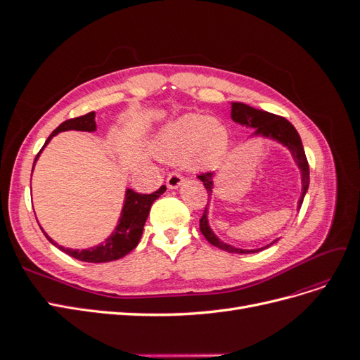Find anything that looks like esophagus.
<instances>
[{
    "instance_id": "obj_1",
    "label": "esophagus",
    "mask_w": 360,
    "mask_h": 360,
    "mask_svg": "<svg viewBox=\"0 0 360 360\" xmlns=\"http://www.w3.org/2000/svg\"><path fill=\"white\" fill-rule=\"evenodd\" d=\"M181 183H183V177L179 172H171L167 177V186L169 189H177Z\"/></svg>"
}]
</instances>
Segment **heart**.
<instances>
[{
  "label": "heart",
  "mask_w": 360,
  "mask_h": 360,
  "mask_svg": "<svg viewBox=\"0 0 360 360\" xmlns=\"http://www.w3.org/2000/svg\"><path fill=\"white\" fill-rule=\"evenodd\" d=\"M230 134L221 120L186 115L172 123L160 139V155L169 160H183L191 169L216 167L226 153Z\"/></svg>",
  "instance_id": "heart-1"
}]
</instances>
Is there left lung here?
I'll list each match as a JSON object with an SVG mask.
<instances>
[{"mask_svg": "<svg viewBox=\"0 0 360 360\" xmlns=\"http://www.w3.org/2000/svg\"><path fill=\"white\" fill-rule=\"evenodd\" d=\"M231 118L236 123H240L248 127H254L255 135L274 138L278 141V143L284 144L285 147H288L291 150L292 158L297 162V165L302 172V197L299 200V209H300L303 198H304V193H307L308 186H309V165H308V159H307V155H304L302 139L297 134V130L294 129V126L284 117L270 114L263 110H255V108H252V106L245 105V103H237V102H233V105H231ZM213 176H214L213 171L202 172L198 176V179L204 184V188L207 189V193H209V198H210L212 188H213ZM200 230L210 245L221 248V249L226 250V252H233V254L259 252V250H263L279 240V238H276L275 242H271L270 245H267L264 248H259V249H238L231 245H226V243L221 242L219 238L213 234L212 228L209 226V219H207V205H205L204 213L200 219Z\"/></svg>", "mask_w": 360, "mask_h": 360, "instance_id": "1", "label": "left lung"}]
</instances>
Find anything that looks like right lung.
<instances>
[{
  "label": "right lung",
  "instance_id": "add662e5",
  "mask_svg": "<svg viewBox=\"0 0 360 360\" xmlns=\"http://www.w3.org/2000/svg\"><path fill=\"white\" fill-rule=\"evenodd\" d=\"M94 115H96L94 112H89L81 117L66 120V122L61 123L49 135L45 146L52 139V136H56L60 132H64V130H85V132H93V130H96ZM45 146L41 147V150L45 148ZM41 150L37 153L36 160L41 153ZM32 168H34V165H32ZM165 191H167V186H163V184L153 193H138V192H134L132 189H127L122 217H120L118 225L115 226V231L108 237L103 243L90 249L79 250V249L63 248L53 242L45 231L43 230L41 231L45 233V236L48 237V240L51 243H53L58 249H61L63 252H66L68 255L76 259L85 261V263H108V261H114L127 255L130 250L136 248V245L141 240V236H143L144 224L148 217L151 204H153Z\"/></svg>",
  "mask_w": 360,
  "mask_h": 360
}]
</instances>
